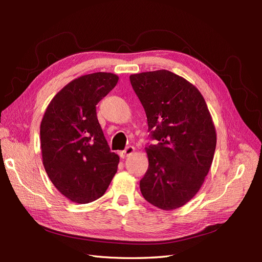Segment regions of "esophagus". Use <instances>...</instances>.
Wrapping results in <instances>:
<instances>
[{
  "mask_svg": "<svg viewBox=\"0 0 262 262\" xmlns=\"http://www.w3.org/2000/svg\"><path fill=\"white\" fill-rule=\"evenodd\" d=\"M134 150H136V148H134V146H132V145L126 146L125 149H123L122 152H120V156H121L122 158L128 157V156H130V155L134 152Z\"/></svg>",
  "mask_w": 262,
  "mask_h": 262,
  "instance_id": "34e87169",
  "label": "esophagus"
}]
</instances>
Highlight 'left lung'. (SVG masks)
<instances>
[{
  "label": "left lung",
  "mask_w": 262,
  "mask_h": 262,
  "mask_svg": "<svg viewBox=\"0 0 262 262\" xmlns=\"http://www.w3.org/2000/svg\"><path fill=\"white\" fill-rule=\"evenodd\" d=\"M143 106L148 137V168L142 195L162 210L182 207L199 191L216 146V133L201 93L167 70L130 76Z\"/></svg>",
  "instance_id": "left-lung-1"
}]
</instances>
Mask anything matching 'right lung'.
<instances>
[{
  "mask_svg": "<svg viewBox=\"0 0 262 262\" xmlns=\"http://www.w3.org/2000/svg\"><path fill=\"white\" fill-rule=\"evenodd\" d=\"M113 73L83 75L55 95L40 124L42 163L50 180L69 200L90 203L106 192L117 172L98 122L96 105L118 83Z\"/></svg>",
  "mask_w": 262,
  "mask_h": 262,
  "instance_id": "obj_1",
  "label": "right lung"
}]
</instances>
